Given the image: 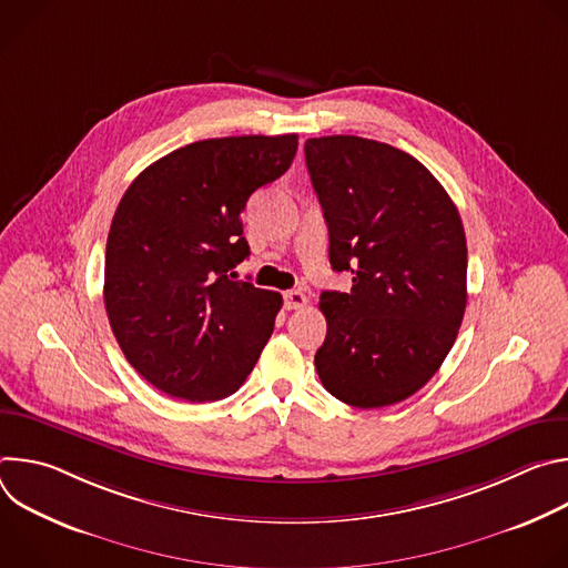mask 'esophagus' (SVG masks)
<instances>
[{
	"label": "esophagus",
	"mask_w": 568,
	"mask_h": 568,
	"mask_svg": "<svg viewBox=\"0 0 568 568\" xmlns=\"http://www.w3.org/2000/svg\"><path fill=\"white\" fill-rule=\"evenodd\" d=\"M283 301H285L287 310H298V307H305L307 296L301 290H290L283 294Z\"/></svg>",
	"instance_id": "34e87169"
}]
</instances>
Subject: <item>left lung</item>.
<instances>
[{
  "label": "left lung",
  "instance_id": "obj_1",
  "mask_svg": "<svg viewBox=\"0 0 568 568\" xmlns=\"http://www.w3.org/2000/svg\"><path fill=\"white\" fill-rule=\"evenodd\" d=\"M331 235V265L351 292H323L321 384L357 409L420 390L452 351L467 303V242L456 204L412 154L373 139L305 141Z\"/></svg>",
  "mask_w": 568,
  "mask_h": 568
}]
</instances>
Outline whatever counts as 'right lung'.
Listing matches in <instances>:
<instances>
[{
  "mask_svg": "<svg viewBox=\"0 0 568 568\" xmlns=\"http://www.w3.org/2000/svg\"><path fill=\"white\" fill-rule=\"evenodd\" d=\"M296 134L204 139L156 159L121 197L105 250V310L134 371L186 402L235 393L254 371L283 305L233 281L250 256L242 211L278 180Z\"/></svg>",
  "mask_w": 568,
  "mask_h": 568,
  "instance_id": "right-lung-1",
  "label": "right lung"
}]
</instances>
